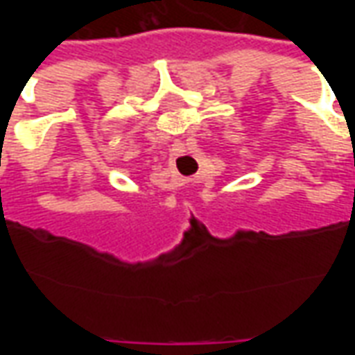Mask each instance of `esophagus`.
<instances>
[{"instance_id": "1", "label": "esophagus", "mask_w": 355, "mask_h": 355, "mask_svg": "<svg viewBox=\"0 0 355 355\" xmlns=\"http://www.w3.org/2000/svg\"><path fill=\"white\" fill-rule=\"evenodd\" d=\"M171 152H173V154H175V155L184 154V152H186V144L180 139H177V140H175V142H173V148H171Z\"/></svg>"}]
</instances>
